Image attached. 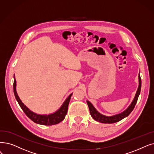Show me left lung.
I'll use <instances>...</instances> for the list:
<instances>
[{"label": "left lung", "instance_id": "left-lung-1", "mask_svg": "<svg viewBox=\"0 0 154 154\" xmlns=\"http://www.w3.org/2000/svg\"><path fill=\"white\" fill-rule=\"evenodd\" d=\"M139 86L138 88L137 92V94L135 95V97L134 98V100H133V102L131 103V105L128 107V108L127 109L126 111L123 112L121 114L116 115L112 116H106L104 115H103L101 114H100L99 112H98L96 109L94 108V107L92 106V104L89 102V101H87V103H88V105L89 106V109L90 111V114L91 116L93 118V119H94L96 121H97L100 123H114L118 122H119L120 120L123 119L125 117L128 116L131 111L134 109L135 106L136 105V103L137 102V100L138 98V96L140 95V91H141V86H142V81H141V78H140V76L139 75Z\"/></svg>", "mask_w": 154, "mask_h": 154}]
</instances>
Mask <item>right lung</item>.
<instances>
[{
	"instance_id": "right-lung-1",
	"label": "right lung",
	"mask_w": 154,
	"mask_h": 154,
	"mask_svg": "<svg viewBox=\"0 0 154 154\" xmlns=\"http://www.w3.org/2000/svg\"><path fill=\"white\" fill-rule=\"evenodd\" d=\"M16 86V81L14 78V84H13V89H14L15 97L17 100V101L18 102L20 107H21L24 112L26 115V116H27L29 119H31L33 122L43 125H54L61 122L64 119L65 115H66V113H67L68 107L72 94H71L68 97V98L65 100V101L64 102L61 108L57 112L53 113V114L48 115H40L32 112L25 105H24V104L21 102L19 96H17Z\"/></svg>"
}]
</instances>
